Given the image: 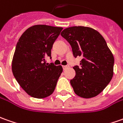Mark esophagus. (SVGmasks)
Here are the masks:
<instances>
[{
    "instance_id": "34e87169",
    "label": "esophagus",
    "mask_w": 123,
    "mask_h": 123,
    "mask_svg": "<svg viewBox=\"0 0 123 123\" xmlns=\"http://www.w3.org/2000/svg\"><path fill=\"white\" fill-rule=\"evenodd\" d=\"M68 67V65H65V66H62V68L63 70H65L66 68H67Z\"/></svg>"
}]
</instances>
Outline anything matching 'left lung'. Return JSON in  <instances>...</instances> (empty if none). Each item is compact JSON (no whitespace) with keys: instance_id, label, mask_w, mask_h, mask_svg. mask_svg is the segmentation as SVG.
<instances>
[{"instance_id":"1","label":"left lung","mask_w":123,"mask_h":123,"mask_svg":"<svg viewBox=\"0 0 123 123\" xmlns=\"http://www.w3.org/2000/svg\"><path fill=\"white\" fill-rule=\"evenodd\" d=\"M71 46L73 56H82L79 66L73 67L76 75L70 81L75 93L81 98L98 96L113 76L114 59L104 38L91 27L74 26L61 33Z\"/></svg>"}]
</instances>
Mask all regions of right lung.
<instances>
[{
	"label": "right lung",
	"mask_w": 123,
	"mask_h": 123,
	"mask_svg": "<svg viewBox=\"0 0 123 123\" xmlns=\"http://www.w3.org/2000/svg\"><path fill=\"white\" fill-rule=\"evenodd\" d=\"M62 27L46 25L31 27L16 45L12 62L13 75L23 90L36 98H44L55 91L62 72L61 65L46 63L51 49Z\"/></svg>",
	"instance_id": "1"
}]
</instances>
